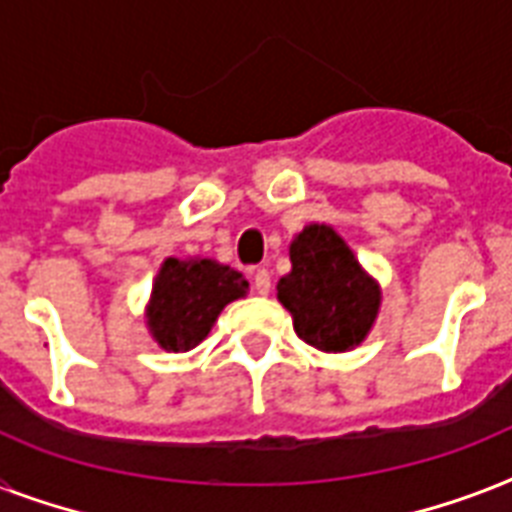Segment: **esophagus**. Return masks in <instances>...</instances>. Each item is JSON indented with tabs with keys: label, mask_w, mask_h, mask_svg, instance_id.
<instances>
[{
	"label": "esophagus",
	"mask_w": 512,
	"mask_h": 512,
	"mask_svg": "<svg viewBox=\"0 0 512 512\" xmlns=\"http://www.w3.org/2000/svg\"><path fill=\"white\" fill-rule=\"evenodd\" d=\"M252 287H255L257 295H268L271 292V273L265 271V268H257L255 276H252Z\"/></svg>",
	"instance_id": "34e87169"
}]
</instances>
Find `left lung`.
<instances>
[{
    "label": "left lung",
    "mask_w": 512,
    "mask_h": 512,
    "mask_svg": "<svg viewBox=\"0 0 512 512\" xmlns=\"http://www.w3.org/2000/svg\"><path fill=\"white\" fill-rule=\"evenodd\" d=\"M292 273L279 281L281 305L300 340L342 353L364 340L380 308L374 281L329 225H308L289 247Z\"/></svg>",
    "instance_id": "8db88e82"
}]
</instances>
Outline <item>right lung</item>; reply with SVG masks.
<instances>
[{
    "label": "right lung",
    "mask_w": 512,
    "mask_h": 512,
    "mask_svg": "<svg viewBox=\"0 0 512 512\" xmlns=\"http://www.w3.org/2000/svg\"><path fill=\"white\" fill-rule=\"evenodd\" d=\"M247 279L215 260H164L148 308L151 335L164 350L196 348L225 305L247 295Z\"/></svg>",
    "instance_id": "obj_1"
}]
</instances>
